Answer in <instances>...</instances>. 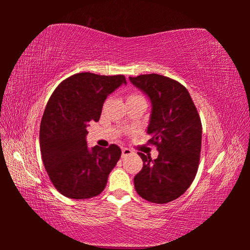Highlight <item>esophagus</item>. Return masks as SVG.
<instances>
[{
  "label": "esophagus",
  "instance_id": "obj_1",
  "mask_svg": "<svg viewBox=\"0 0 250 250\" xmlns=\"http://www.w3.org/2000/svg\"><path fill=\"white\" fill-rule=\"evenodd\" d=\"M133 153H134V151L129 149V148H122V156L121 157L125 158V157H128L130 155H133Z\"/></svg>",
  "mask_w": 250,
  "mask_h": 250
}]
</instances>
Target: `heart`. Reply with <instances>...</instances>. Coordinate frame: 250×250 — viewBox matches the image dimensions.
<instances>
[{
  "mask_svg": "<svg viewBox=\"0 0 250 250\" xmlns=\"http://www.w3.org/2000/svg\"><path fill=\"white\" fill-rule=\"evenodd\" d=\"M135 99H144V98H143V95H141L139 93H130V94H128V97H126V101L135 100Z\"/></svg>",
  "mask_w": 250,
  "mask_h": 250,
  "instance_id": "b5f03b06",
  "label": "heart"
}]
</instances>
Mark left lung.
Listing matches in <instances>:
<instances>
[{
	"label": "left lung",
	"mask_w": 250,
	"mask_h": 250,
	"mask_svg": "<svg viewBox=\"0 0 250 250\" xmlns=\"http://www.w3.org/2000/svg\"><path fill=\"white\" fill-rule=\"evenodd\" d=\"M144 91L152 109L147 133L158 158L137 152L143 168L134 177L136 192L151 203L164 204L185 193L198 172L202 124L188 90L175 79L159 74L130 77Z\"/></svg>",
	"instance_id": "1"
}]
</instances>
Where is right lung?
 I'll return each mask as SVG.
<instances>
[{"label":"right lung","mask_w":250,"mask_h":250,"mask_svg":"<svg viewBox=\"0 0 250 250\" xmlns=\"http://www.w3.org/2000/svg\"><path fill=\"white\" fill-rule=\"evenodd\" d=\"M122 83H126L124 75L77 73L59 83L46 105L40 130L42 159L52 185L67 198L99 195L120 159L115 144L90 150L86 135L89 122L99 121L107 95Z\"/></svg>","instance_id":"obj_1"}]
</instances>
